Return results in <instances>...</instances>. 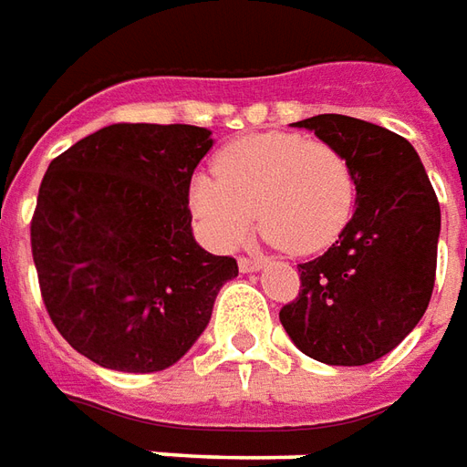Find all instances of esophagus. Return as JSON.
Masks as SVG:
<instances>
[{"instance_id":"esophagus-1","label":"esophagus","mask_w":467,"mask_h":467,"mask_svg":"<svg viewBox=\"0 0 467 467\" xmlns=\"http://www.w3.org/2000/svg\"><path fill=\"white\" fill-rule=\"evenodd\" d=\"M237 267L240 272H260L265 267V260H252V257H240L237 260Z\"/></svg>"}]
</instances>
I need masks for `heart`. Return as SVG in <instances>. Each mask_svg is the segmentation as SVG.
<instances>
[{"label": "heart", "instance_id": "1", "mask_svg": "<svg viewBox=\"0 0 467 467\" xmlns=\"http://www.w3.org/2000/svg\"><path fill=\"white\" fill-rule=\"evenodd\" d=\"M357 181L347 155L299 133H260L234 140L215 158V175L190 182V207L210 243L233 250L254 223L292 254L329 247L347 227Z\"/></svg>", "mask_w": 467, "mask_h": 467}]
</instances>
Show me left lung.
Segmentation results:
<instances>
[{"instance_id":"1","label":"left lung","mask_w":467,"mask_h":467,"mask_svg":"<svg viewBox=\"0 0 467 467\" xmlns=\"http://www.w3.org/2000/svg\"><path fill=\"white\" fill-rule=\"evenodd\" d=\"M339 148L357 207L339 240L299 265L302 289L279 321L295 347L329 366L386 357L416 329L433 295L441 205L416 148L389 128L321 113L292 123Z\"/></svg>"}]
</instances>
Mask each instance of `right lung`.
Returning a JSON list of instances; mask_svg holds the SVG:
<instances>
[{"mask_svg":"<svg viewBox=\"0 0 467 467\" xmlns=\"http://www.w3.org/2000/svg\"><path fill=\"white\" fill-rule=\"evenodd\" d=\"M210 136L116 123L51 161L31 254L54 327L93 364L153 374L181 361L237 277V262L202 250L190 227V178Z\"/></svg>","mask_w":467,"mask_h":467,"instance_id":"right-lung-1","label":"right lung"}]
</instances>
